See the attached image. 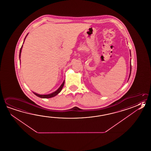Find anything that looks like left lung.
I'll use <instances>...</instances> for the list:
<instances>
[{
  "instance_id": "8db88e82",
  "label": "left lung",
  "mask_w": 151,
  "mask_h": 151,
  "mask_svg": "<svg viewBox=\"0 0 151 151\" xmlns=\"http://www.w3.org/2000/svg\"><path fill=\"white\" fill-rule=\"evenodd\" d=\"M130 54H131V52H130ZM131 62H130V75H129V78H130V75H131Z\"/></svg>"
}]
</instances>
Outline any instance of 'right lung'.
Listing matches in <instances>:
<instances>
[{
    "instance_id": "1",
    "label": "right lung",
    "mask_w": 151,
    "mask_h": 151,
    "mask_svg": "<svg viewBox=\"0 0 151 151\" xmlns=\"http://www.w3.org/2000/svg\"><path fill=\"white\" fill-rule=\"evenodd\" d=\"M28 34H27V35H26V37L24 38V40L26 39V37L27 36ZM24 42H23V43H24ZM22 46H23V45H22L21 47L20 48V54H19V58H20V57H21V50H22ZM64 84H65V81L63 82V84L61 85V86L59 87V88H58V89L57 90V91H55V92H54L52 93L51 94H37V93H35V92H33V93H34L36 96H37V97H40V98H52V97H54V96H55L56 95H57L58 93H60L61 91V90H62V88H63V86H64Z\"/></svg>"
}]
</instances>
